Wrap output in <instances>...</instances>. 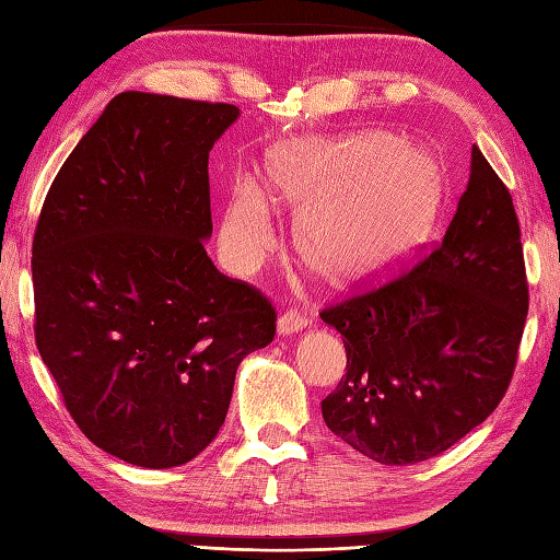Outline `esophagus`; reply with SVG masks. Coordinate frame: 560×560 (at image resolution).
<instances>
[{"label": "esophagus", "mask_w": 560, "mask_h": 560, "mask_svg": "<svg viewBox=\"0 0 560 560\" xmlns=\"http://www.w3.org/2000/svg\"><path fill=\"white\" fill-rule=\"evenodd\" d=\"M277 327L281 335H295V332H301L303 327H308V317H303L299 311H287L279 317Z\"/></svg>", "instance_id": "obj_1"}]
</instances>
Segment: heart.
I'll return each mask as SVG.
<instances>
[{
  "label": "heart",
  "mask_w": 560,
  "mask_h": 560,
  "mask_svg": "<svg viewBox=\"0 0 560 560\" xmlns=\"http://www.w3.org/2000/svg\"><path fill=\"white\" fill-rule=\"evenodd\" d=\"M277 206L301 213L303 265L337 289L381 277L418 247L440 211L442 177L424 150L386 133L301 140L267 164ZM221 245L240 273L255 271L277 245L273 213L255 184L230 191Z\"/></svg>",
  "instance_id": "obj_1"
}]
</instances>
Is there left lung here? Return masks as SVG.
Returning <instances> with one entry per match:
<instances>
[{"mask_svg": "<svg viewBox=\"0 0 560 560\" xmlns=\"http://www.w3.org/2000/svg\"><path fill=\"white\" fill-rule=\"evenodd\" d=\"M527 308L512 196L474 145L442 243L402 277L320 313L347 349L325 424L383 466L446 452L505 396Z\"/></svg>", "mask_w": 560, "mask_h": 560, "instance_id": "8db88e82", "label": "left lung"}]
</instances>
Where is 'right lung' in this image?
I'll use <instances>...</instances> for the list:
<instances>
[{
    "label": "right lung",
    "mask_w": 560,
    "mask_h": 560,
    "mask_svg": "<svg viewBox=\"0 0 560 560\" xmlns=\"http://www.w3.org/2000/svg\"><path fill=\"white\" fill-rule=\"evenodd\" d=\"M240 108L124 92L77 142L33 235L36 345L65 408L120 462L172 468L215 440L271 303L215 269L208 152Z\"/></svg>",
    "instance_id": "add662e5"
}]
</instances>
